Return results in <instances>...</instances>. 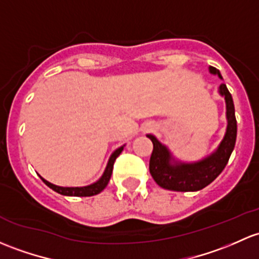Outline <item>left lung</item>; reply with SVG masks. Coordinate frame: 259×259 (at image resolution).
Here are the masks:
<instances>
[{
    "label": "left lung",
    "mask_w": 259,
    "mask_h": 259,
    "mask_svg": "<svg viewBox=\"0 0 259 259\" xmlns=\"http://www.w3.org/2000/svg\"><path fill=\"white\" fill-rule=\"evenodd\" d=\"M209 72L219 74V77L222 78L214 67H209ZM220 93L225 97L226 107H227V132L217 151L207 159L197 164L171 165V156L167 149L161 145L156 138L148 135L154 145L150 162H149V170L152 179L160 187L180 192L198 191L211 184L226 167L235 149L236 138H237V120H236L232 95L228 92L226 84L220 85Z\"/></svg>",
    "instance_id": "1"
}]
</instances>
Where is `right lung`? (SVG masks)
<instances>
[{"mask_svg": "<svg viewBox=\"0 0 259 259\" xmlns=\"http://www.w3.org/2000/svg\"><path fill=\"white\" fill-rule=\"evenodd\" d=\"M122 149H124V146H121V148H119L118 150H115L113 152V155H111L110 159H109L107 168H105V171H104V174H103L102 178H100L99 181H97L93 185H89V186H85V187H61V186H56V185L51 184V182H48L47 180L40 178V176H39V178L42 179V181L45 182V184L47 185L48 187H51L53 191L58 192V194H61V195L77 196V197H87V196L98 195L99 192H102L103 190L105 189V187H107L109 180H110L111 172H113L114 162H115L116 157L120 155Z\"/></svg>", "mask_w": 259, "mask_h": 259, "instance_id": "right-lung-1", "label": "right lung"}]
</instances>
